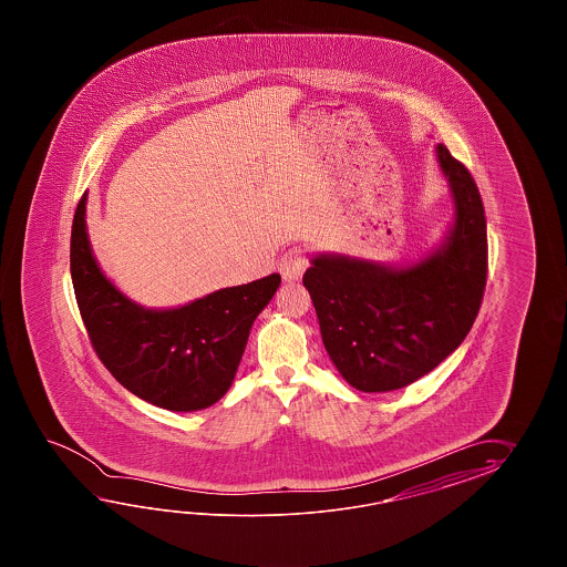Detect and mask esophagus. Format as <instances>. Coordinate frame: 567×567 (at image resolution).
<instances>
[{"label":"esophagus","instance_id":"obj_1","mask_svg":"<svg viewBox=\"0 0 567 567\" xmlns=\"http://www.w3.org/2000/svg\"><path fill=\"white\" fill-rule=\"evenodd\" d=\"M306 267H308L306 249L291 247V249L284 254L281 261H279V274H281V278L286 279V281H296V279H300L303 276Z\"/></svg>","mask_w":567,"mask_h":567}]
</instances>
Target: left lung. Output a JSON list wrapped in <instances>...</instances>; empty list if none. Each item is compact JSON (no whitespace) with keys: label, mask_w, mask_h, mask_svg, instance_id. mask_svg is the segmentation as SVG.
I'll return each mask as SVG.
<instances>
[{"label":"left lung","mask_w":567,"mask_h":567,"mask_svg":"<svg viewBox=\"0 0 567 567\" xmlns=\"http://www.w3.org/2000/svg\"><path fill=\"white\" fill-rule=\"evenodd\" d=\"M454 203L444 239L410 264L313 255L303 274L338 373L364 393L408 386L458 349L486 286V218L471 172L435 145Z\"/></svg>","instance_id":"1"}]
</instances>
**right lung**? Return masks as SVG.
Wrapping results in <instances>:
<instances>
[{
	"label": "right lung",
	"mask_w": 567,
	"mask_h": 567,
	"mask_svg": "<svg viewBox=\"0 0 567 567\" xmlns=\"http://www.w3.org/2000/svg\"><path fill=\"white\" fill-rule=\"evenodd\" d=\"M71 276L86 332L109 373L135 398L169 411L206 410L229 391L255 318L281 284L271 274L178 308H145L96 264L86 194L74 213Z\"/></svg>",
	"instance_id": "obj_1"
}]
</instances>
